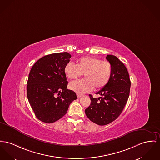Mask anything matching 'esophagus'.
Listing matches in <instances>:
<instances>
[{
    "label": "esophagus",
    "mask_w": 160,
    "mask_h": 160,
    "mask_svg": "<svg viewBox=\"0 0 160 160\" xmlns=\"http://www.w3.org/2000/svg\"><path fill=\"white\" fill-rule=\"evenodd\" d=\"M82 96V95H81V94H79V93H77V97H78V98H81V97Z\"/></svg>",
    "instance_id": "34e87169"
}]
</instances>
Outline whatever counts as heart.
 <instances>
[{"instance_id": "heart-1", "label": "heart", "mask_w": 160, "mask_h": 160, "mask_svg": "<svg viewBox=\"0 0 160 160\" xmlns=\"http://www.w3.org/2000/svg\"><path fill=\"white\" fill-rule=\"evenodd\" d=\"M112 65L108 61L95 57H83L77 61L76 65L68 62L64 67V73L70 79H75L84 74L85 79L70 83L69 88L79 94L104 88L112 76Z\"/></svg>"}]
</instances>
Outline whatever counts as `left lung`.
I'll list each match as a JSON object with an SVG mask.
<instances>
[{
  "label": "left lung",
  "instance_id": "1",
  "mask_svg": "<svg viewBox=\"0 0 160 160\" xmlns=\"http://www.w3.org/2000/svg\"><path fill=\"white\" fill-rule=\"evenodd\" d=\"M106 59L112 68L110 81L96 93L101 96L94 98L89 95L91 104L85 110L88 118L99 126L107 125L120 115L127 103L131 85L128 70L124 64L113 55L107 54Z\"/></svg>",
  "mask_w": 160,
  "mask_h": 160
}]
</instances>
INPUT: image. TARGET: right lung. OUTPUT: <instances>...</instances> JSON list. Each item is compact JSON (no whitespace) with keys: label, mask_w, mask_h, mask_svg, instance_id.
Returning a JSON list of instances; mask_svg holds the SVG:
<instances>
[{"label":"right lung","mask_w":160,"mask_h":160,"mask_svg":"<svg viewBox=\"0 0 160 160\" xmlns=\"http://www.w3.org/2000/svg\"><path fill=\"white\" fill-rule=\"evenodd\" d=\"M70 58L67 52L46 55L30 70L27 95L36 117L43 122L53 123L64 117L71 102L77 99L75 92L67 88L64 73Z\"/></svg>","instance_id":"1"}]
</instances>
